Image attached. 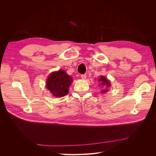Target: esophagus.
<instances>
[{"label": "esophagus", "instance_id": "1", "mask_svg": "<svg viewBox=\"0 0 156 156\" xmlns=\"http://www.w3.org/2000/svg\"><path fill=\"white\" fill-rule=\"evenodd\" d=\"M81 78L83 79H85L87 78V75L86 74H83V75H81Z\"/></svg>", "mask_w": 156, "mask_h": 156}]
</instances>
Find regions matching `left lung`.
Returning a JSON list of instances; mask_svg holds the SVG:
<instances>
[{"label":"left lung","mask_w":156,"mask_h":156,"mask_svg":"<svg viewBox=\"0 0 156 156\" xmlns=\"http://www.w3.org/2000/svg\"><path fill=\"white\" fill-rule=\"evenodd\" d=\"M98 81L100 82V84L103 87H105V89H103V90L101 91L102 93H105L108 91V88L111 86L110 81L107 79V77H105L103 76H101L100 79H98Z\"/></svg>","instance_id":"1"}]
</instances>
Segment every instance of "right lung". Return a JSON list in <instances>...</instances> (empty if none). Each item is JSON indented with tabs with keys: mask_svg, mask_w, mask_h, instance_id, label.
Masks as SVG:
<instances>
[{
	"mask_svg": "<svg viewBox=\"0 0 156 156\" xmlns=\"http://www.w3.org/2000/svg\"><path fill=\"white\" fill-rule=\"evenodd\" d=\"M72 81V78L64 70L60 69L49 75L46 81V88L54 96L61 98L68 94Z\"/></svg>",
	"mask_w": 156,
	"mask_h": 156,
	"instance_id": "1",
	"label": "right lung"
}]
</instances>
